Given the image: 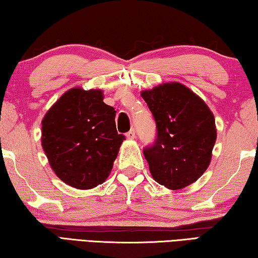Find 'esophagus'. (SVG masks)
<instances>
[{
    "label": "esophagus",
    "mask_w": 258,
    "mask_h": 258,
    "mask_svg": "<svg viewBox=\"0 0 258 258\" xmlns=\"http://www.w3.org/2000/svg\"><path fill=\"white\" fill-rule=\"evenodd\" d=\"M126 138H127L128 140H134L135 139V131L134 130L128 131V132L126 133Z\"/></svg>",
    "instance_id": "esophagus-1"
}]
</instances>
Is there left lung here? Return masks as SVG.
I'll use <instances>...</instances> for the list:
<instances>
[{
	"mask_svg": "<svg viewBox=\"0 0 258 258\" xmlns=\"http://www.w3.org/2000/svg\"><path fill=\"white\" fill-rule=\"evenodd\" d=\"M156 121V140L143 149L152 177L177 190L203 175L216 141L215 119L207 104L178 83L143 91Z\"/></svg>",
	"mask_w": 258,
	"mask_h": 258,
	"instance_id": "8db88e82",
	"label": "left lung"
}]
</instances>
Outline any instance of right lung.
Listing matches in <instances>:
<instances>
[{
	"label": "right lung",
	"instance_id": "obj_1",
	"mask_svg": "<svg viewBox=\"0 0 258 258\" xmlns=\"http://www.w3.org/2000/svg\"><path fill=\"white\" fill-rule=\"evenodd\" d=\"M116 111L100 90H69L42 120V147L61 181L92 189L110 174L125 135L118 134Z\"/></svg>",
	"mask_w": 258,
	"mask_h": 258
}]
</instances>
